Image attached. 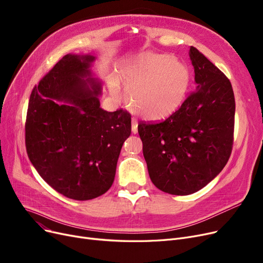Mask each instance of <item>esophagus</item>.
<instances>
[{"label":"esophagus","mask_w":263,"mask_h":263,"mask_svg":"<svg viewBox=\"0 0 263 263\" xmlns=\"http://www.w3.org/2000/svg\"><path fill=\"white\" fill-rule=\"evenodd\" d=\"M137 120L135 118H132V132L135 134L137 133Z\"/></svg>","instance_id":"obj_1"}]
</instances>
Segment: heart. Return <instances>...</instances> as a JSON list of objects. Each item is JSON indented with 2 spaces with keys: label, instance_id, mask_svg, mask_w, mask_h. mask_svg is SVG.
Here are the masks:
<instances>
[{
  "label": "heart",
  "instance_id": "b5f03b06",
  "mask_svg": "<svg viewBox=\"0 0 263 263\" xmlns=\"http://www.w3.org/2000/svg\"><path fill=\"white\" fill-rule=\"evenodd\" d=\"M118 78L137 112L146 119L160 120L181 105L191 77L187 67L172 55L147 52L121 62ZM110 90L118 95L116 81L110 83Z\"/></svg>",
  "mask_w": 263,
  "mask_h": 263
}]
</instances>
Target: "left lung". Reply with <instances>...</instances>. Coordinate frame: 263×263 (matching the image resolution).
Instances as JSON below:
<instances>
[{
  "label": "left lung",
  "mask_w": 263,
  "mask_h": 263,
  "mask_svg": "<svg viewBox=\"0 0 263 263\" xmlns=\"http://www.w3.org/2000/svg\"><path fill=\"white\" fill-rule=\"evenodd\" d=\"M190 58L196 89L166 119L137 127L151 181L180 196L199 191L225 167L236 112L229 79L196 48H190Z\"/></svg>",
  "instance_id": "left-lung-1"
}]
</instances>
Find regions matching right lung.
Listing matches in <instances>:
<instances>
[{
    "mask_svg": "<svg viewBox=\"0 0 263 263\" xmlns=\"http://www.w3.org/2000/svg\"><path fill=\"white\" fill-rule=\"evenodd\" d=\"M95 60L68 54L32 90L25 120L26 153L44 180L74 200L101 196L112 186L131 115L100 107V85L87 79ZM55 100L65 101L60 105Z\"/></svg>",
    "mask_w": 263,
    "mask_h": 263,
    "instance_id": "add662e5",
    "label": "right lung"
}]
</instances>
